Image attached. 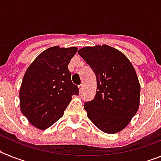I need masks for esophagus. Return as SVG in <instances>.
Here are the masks:
<instances>
[{
    "mask_svg": "<svg viewBox=\"0 0 161 161\" xmlns=\"http://www.w3.org/2000/svg\"><path fill=\"white\" fill-rule=\"evenodd\" d=\"M78 88H79V91H80V93H81V91L83 90L84 85H80L79 86H78Z\"/></svg>",
    "mask_w": 161,
    "mask_h": 161,
    "instance_id": "obj_1",
    "label": "esophagus"
}]
</instances>
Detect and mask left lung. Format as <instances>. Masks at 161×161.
Wrapping results in <instances>:
<instances>
[{"label": "left lung", "instance_id": "8db88e82", "mask_svg": "<svg viewBox=\"0 0 161 161\" xmlns=\"http://www.w3.org/2000/svg\"><path fill=\"white\" fill-rule=\"evenodd\" d=\"M78 54L97 78L96 95L84 106L88 118L105 133L120 131L139 109L140 85L135 68L124 54L107 45L83 47Z\"/></svg>", "mask_w": 161, "mask_h": 161}]
</instances>
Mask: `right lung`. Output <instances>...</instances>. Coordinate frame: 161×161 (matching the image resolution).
Masks as SVG:
<instances>
[{
    "label": "right lung",
    "instance_id": "right-lung-1",
    "mask_svg": "<svg viewBox=\"0 0 161 161\" xmlns=\"http://www.w3.org/2000/svg\"><path fill=\"white\" fill-rule=\"evenodd\" d=\"M77 47L55 46L42 52L24 75L20 88L21 111L35 127L45 130L59 120L79 89L71 80L68 64Z\"/></svg>",
    "mask_w": 161,
    "mask_h": 161
}]
</instances>
